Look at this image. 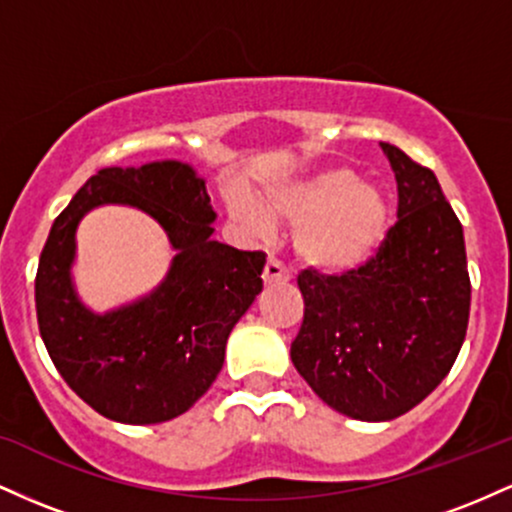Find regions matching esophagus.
I'll use <instances>...</instances> for the list:
<instances>
[{
	"label": "esophagus",
	"instance_id": "34e87169",
	"mask_svg": "<svg viewBox=\"0 0 512 512\" xmlns=\"http://www.w3.org/2000/svg\"><path fill=\"white\" fill-rule=\"evenodd\" d=\"M264 284H281V281H289L291 279V269L286 267L284 262L274 260L269 257L267 264H264V272H262Z\"/></svg>",
	"mask_w": 512,
	"mask_h": 512
}]
</instances>
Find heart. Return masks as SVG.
<instances>
[{
    "mask_svg": "<svg viewBox=\"0 0 512 512\" xmlns=\"http://www.w3.org/2000/svg\"><path fill=\"white\" fill-rule=\"evenodd\" d=\"M228 211L252 233L272 231V219L296 226V248L305 262L346 272L368 262L392 226L390 202L380 190L361 185L351 168L334 166L274 187L264 207L245 192L228 195Z\"/></svg>",
    "mask_w": 512,
    "mask_h": 512,
    "instance_id": "heart-1",
    "label": "heart"
}]
</instances>
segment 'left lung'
<instances>
[{
  "label": "left lung",
  "instance_id": "8db88e82",
  "mask_svg": "<svg viewBox=\"0 0 512 512\" xmlns=\"http://www.w3.org/2000/svg\"><path fill=\"white\" fill-rule=\"evenodd\" d=\"M397 180V223L366 264L330 276L303 269V325L291 361L339 414L390 421L450 373L469 322L462 223L431 168L380 142Z\"/></svg>",
  "mask_w": 512,
  "mask_h": 512
}]
</instances>
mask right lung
<instances>
[{
	"label": "right lung",
	"instance_id": "add662e5",
	"mask_svg": "<svg viewBox=\"0 0 512 512\" xmlns=\"http://www.w3.org/2000/svg\"><path fill=\"white\" fill-rule=\"evenodd\" d=\"M101 203H127L156 218L176 257L149 297L105 316L71 284L75 226ZM216 211L204 178L180 161L103 168L50 228L35 274L45 349L88 407L120 424H161L185 414L223 366L228 334L262 291V250L211 238Z\"/></svg>",
	"mask_w": 512,
	"mask_h": 512
}]
</instances>
